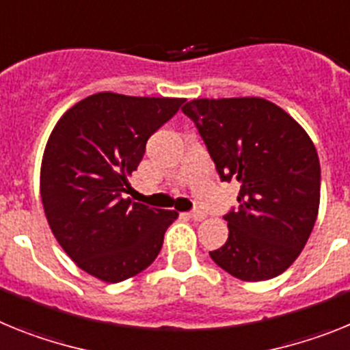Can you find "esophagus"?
<instances>
[{"label":"esophagus","mask_w":350,"mask_h":350,"mask_svg":"<svg viewBox=\"0 0 350 350\" xmlns=\"http://www.w3.org/2000/svg\"><path fill=\"white\" fill-rule=\"evenodd\" d=\"M188 218H192V220H196V221H200L206 218V213L200 211V209H196V211L188 213Z\"/></svg>","instance_id":"1"}]
</instances>
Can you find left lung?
<instances>
[{
	"label": "left lung",
	"instance_id": "8db88e82",
	"mask_svg": "<svg viewBox=\"0 0 350 350\" xmlns=\"http://www.w3.org/2000/svg\"><path fill=\"white\" fill-rule=\"evenodd\" d=\"M181 111L196 123L221 181H238L229 238L211 259L229 275L260 282L301 254L317 220L321 163L301 124L257 96L197 98Z\"/></svg>",
	"mask_w": 350,
	"mask_h": 350
}]
</instances>
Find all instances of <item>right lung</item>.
I'll return each instance as SVG.
<instances>
[{"label": "right lung", "instance_id": "1", "mask_svg": "<svg viewBox=\"0 0 350 350\" xmlns=\"http://www.w3.org/2000/svg\"><path fill=\"white\" fill-rule=\"evenodd\" d=\"M183 102L103 91L68 109L49 137L40 169L49 227L70 259L100 280L118 284L146 269L178 218L121 192L148 139Z\"/></svg>", "mask_w": 350, "mask_h": 350}]
</instances>
